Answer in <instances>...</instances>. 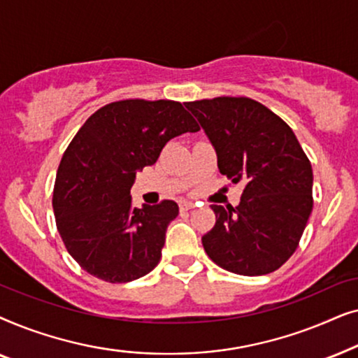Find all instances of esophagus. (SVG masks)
Wrapping results in <instances>:
<instances>
[{
  "mask_svg": "<svg viewBox=\"0 0 358 358\" xmlns=\"http://www.w3.org/2000/svg\"><path fill=\"white\" fill-rule=\"evenodd\" d=\"M179 207H180V210H190L195 207V203L190 202V200H182V202L179 203Z\"/></svg>",
  "mask_w": 358,
  "mask_h": 358,
  "instance_id": "34e87169",
  "label": "esophagus"
}]
</instances>
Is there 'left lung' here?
I'll return each mask as SVG.
<instances>
[{"label": "left lung", "instance_id": "obj_1", "mask_svg": "<svg viewBox=\"0 0 358 358\" xmlns=\"http://www.w3.org/2000/svg\"><path fill=\"white\" fill-rule=\"evenodd\" d=\"M215 148L220 173L244 184L241 202L212 205L208 257L239 275H266L295 252L313 210V169L280 117L249 97L185 102Z\"/></svg>", "mask_w": 358, "mask_h": 358}]
</instances>
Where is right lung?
<instances>
[{"mask_svg":"<svg viewBox=\"0 0 358 358\" xmlns=\"http://www.w3.org/2000/svg\"><path fill=\"white\" fill-rule=\"evenodd\" d=\"M176 101L127 99L94 112L58 166L53 212L71 257L101 280L125 283L158 266L174 200L131 207L136 173L159 158L171 138L199 131Z\"/></svg>","mask_w":358,"mask_h":358,"instance_id":"right-lung-1","label":"right lung"}]
</instances>
